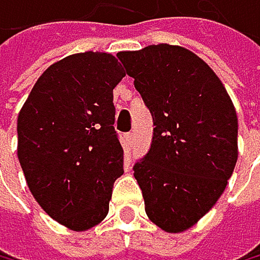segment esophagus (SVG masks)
Masks as SVG:
<instances>
[{"mask_svg":"<svg viewBox=\"0 0 260 260\" xmlns=\"http://www.w3.org/2000/svg\"><path fill=\"white\" fill-rule=\"evenodd\" d=\"M133 140H135V133H133V132H130V133H127V135H125V143H127L128 146L133 145Z\"/></svg>","mask_w":260,"mask_h":260,"instance_id":"esophagus-1","label":"esophagus"}]
</instances>
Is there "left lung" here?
Returning <instances> with one entry per match:
<instances>
[{"mask_svg":"<svg viewBox=\"0 0 260 260\" xmlns=\"http://www.w3.org/2000/svg\"><path fill=\"white\" fill-rule=\"evenodd\" d=\"M117 58L153 117L151 146L133 166L146 215L168 233L185 231L216 204L236 166V110L187 48L159 44Z\"/></svg>","mask_w":260,"mask_h":260,"instance_id":"obj_1","label":"left lung"}]
</instances>
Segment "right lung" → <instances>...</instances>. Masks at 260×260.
Here are the masks:
<instances>
[{"label":"right lung","mask_w":260,"mask_h":260,"mask_svg":"<svg viewBox=\"0 0 260 260\" xmlns=\"http://www.w3.org/2000/svg\"><path fill=\"white\" fill-rule=\"evenodd\" d=\"M123 76L110 53L70 55L44 71L17 117V158L32 196L73 231L106 218L123 174L112 92Z\"/></svg>","instance_id":"1"}]
</instances>
